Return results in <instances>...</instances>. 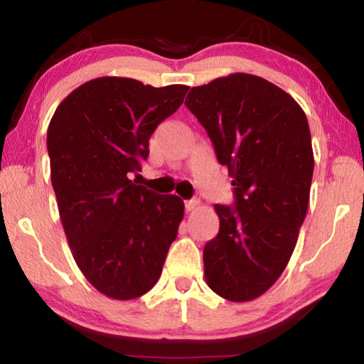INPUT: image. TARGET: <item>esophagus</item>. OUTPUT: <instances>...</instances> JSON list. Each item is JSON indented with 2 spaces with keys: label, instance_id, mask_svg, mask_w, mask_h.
Returning a JSON list of instances; mask_svg holds the SVG:
<instances>
[{
  "label": "esophagus",
  "instance_id": "34e87169",
  "mask_svg": "<svg viewBox=\"0 0 364 364\" xmlns=\"http://www.w3.org/2000/svg\"><path fill=\"white\" fill-rule=\"evenodd\" d=\"M197 205H199V200H197V199H191V200L184 202V207H186V212H193Z\"/></svg>",
  "mask_w": 364,
  "mask_h": 364
}]
</instances>
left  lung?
<instances>
[{"label": "left lung", "mask_w": 364, "mask_h": 364, "mask_svg": "<svg viewBox=\"0 0 364 364\" xmlns=\"http://www.w3.org/2000/svg\"><path fill=\"white\" fill-rule=\"evenodd\" d=\"M186 107L232 178L234 207L217 204V237L204 247L208 287L231 301L260 297L287 267L313 176L305 112L279 86L231 73L191 88Z\"/></svg>", "instance_id": "1"}]
</instances>
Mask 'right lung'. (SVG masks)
<instances>
[{
    "instance_id": "add662e5",
    "label": "right lung",
    "mask_w": 364,
    "mask_h": 364,
    "mask_svg": "<svg viewBox=\"0 0 364 364\" xmlns=\"http://www.w3.org/2000/svg\"><path fill=\"white\" fill-rule=\"evenodd\" d=\"M188 90L95 78L73 90L49 122L51 183L67 242L85 278L110 299L149 292L176 239L183 200L130 178L149 156L151 134Z\"/></svg>"
}]
</instances>
